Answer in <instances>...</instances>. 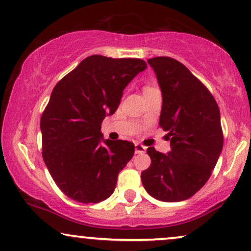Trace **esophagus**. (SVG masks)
<instances>
[{"label":"esophagus","instance_id":"esophagus-1","mask_svg":"<svg viewBox=\"0 0 251 251\" xmlns=\"http://www.w3.org/2000/svg\"><path fill=\"white\" fill-rule=\"evenodd\" d=\"M134 147H135V154H144L146 149H147L145 146H142L140 144H135Z\"/></svg>","mask_w":251,"mask_h":251}]
</instances>
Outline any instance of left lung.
I'll return each mask as SVG.
<instances>
[{
  "instance_id": "8db88e82",
  "label": "left lung",
  "mask_w": 251,
  "mask_h": 251,
  "mask_svg": "<svg viewBox=\"0 0 251 251\" xmlns=\"http://www.w3.org/2000/svg\"><path fill=\"white\" fill-rule=\"evenodd\" d=\"M162 93L160 126L168 131V154L149 147L151 163L141 173L146 191L161 201H182L212 175L224 146L214 97L183 63L168 56L147 61Z\"/></svg>"
}]
</instances>
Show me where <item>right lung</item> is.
I'll return each instance as SVG.
<instances>
[{"instance_id": "right-lung-1", "label": "right lung", "mask_w": 251, "mask_h": 251, "mask_svg": "<svg viewBox=\"0 0 251 251\" xmlns=\"http://www.w3.org/2000/svg\"><path fill=\"white\" fill-rule=\"evenodd\" d=\"M147 68L141 59L91 55L58 82L40 119L43 158L59 189L76 201L100 202L133 157L129 141L104 139L100 125L123 91Z\"/></svg>"}]
</instances>
